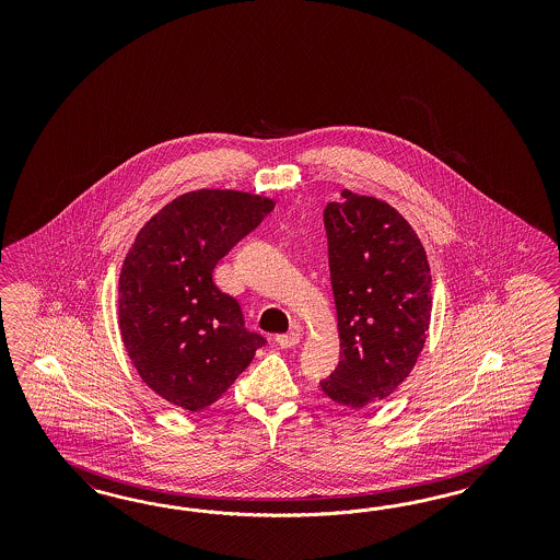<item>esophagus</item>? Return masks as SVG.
<instances>
[{
  "instance_id": "obj_1",
  "label": "esophagus",
  "mask_w": 560,
  "mask_h": 560,
  "mask_svg": "<svg viewBox=\"0 0 560 560\" xmlns=\"http://www.w3.org/2000/svg\"><path fill=\"white\" fill-rule=\"evenodd\" d=\"M302 339V335L300 332H288V335H279L277 337V345L279 347H283V349H289V347H293V345H298Z\"/></svg>"
}]
</instances>
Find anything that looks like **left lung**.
Masks as SVG:
<instances>
[{
    "label": "left lung",
    "mask_w": 560,
    "mask_h": 560,
    "mask_svg": "<svg viewBox=\"0 0 560 560\" xmlns=\"http://www.w3.org/2000/svg\"><path fill=\"white\" fill-rule=\"evenodd\" d=\"M324 209L340 361L324 394L363 408L388 398L423 351L431 269L423 244L392 205L351 190Z\"/></svg>",
    "instance_id": "8db88e82"
}]
</instances>
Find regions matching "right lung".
I'll list each match as a JSON object with an SVG mask.
<instances>
[{
	"instance_id": "add662e5",
	"label": "right lung",
	"mask_w": 560,
	"mask_h": 560,
	"mask_svg": "<svg viewBox=\"0 0 560 560\" xmlns=\"http://www.w3.org/2000/svg\"><path fill=\"white\" fill-rule=\"evenodd\" d=\"M272 207L269 197L230 188L185 192L139 230L125 256L120 339L139 377L170 405H213L265 345L211 275Z\"/></svg>"
}]
</instances>
